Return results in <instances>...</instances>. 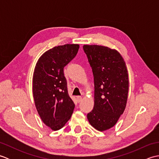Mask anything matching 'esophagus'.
Segmentation results:
<instances>
[{
    "instance_id": "34e87169",
    "label": "esophagus",
    "mask_w": 159,
    "mask_h": 159,
    "mask_svg": "<svg viewBox=\"0 0 159 159\" xmlns=\"http://www.w3.org/2000/svg\"><path fill=\"white\" fill-rule=\"evenodd\" d=\"M76 99H77V101L79 102H80V101L82 100V99H83V97L82 96H77L76 97Z\"/></svg>"
}]
</instances>
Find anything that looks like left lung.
Segmentation results:
<instances>
[{"label": "left lung", "mask_w": 159, "mask_h": 159, "mask_svg": "<svg viewBox=\"0 0 159 159\" xmlns=\"http://www.w3.org/2000/svg\"><path fill=\"white\" fill-rule=\"evenodd\" d=\"M94 80L93 109L87 114L92 126L99 131L113 127L126 106L128 74L117 50L98 45H84Z\"/></svg>", "instance_id": "8db88e82"}]
</instances>
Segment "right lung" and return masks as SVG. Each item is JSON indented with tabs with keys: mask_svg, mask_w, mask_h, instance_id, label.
<instances>
[{
	"mask_svg": "<svg viewBox=\"0 0 159 159\" xmlns=\"http://www.w3.org/2000/svg\"><path fill=\"white\" fill-rule=\"evenodd\" d=\"M79 44H65L47 50L39 57L33 76V95L39 117L47 126H64L75 107L67 92L63 68L79 51Z\"/></svg>",
	"mask_w": 159,
	"mask_h": 159,
	"instance_id": "obj_1",
	"label": "right lung"
}]
</instances>
